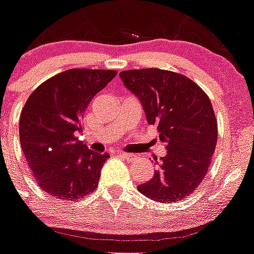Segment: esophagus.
<instances>
[{
	"mask_svg": "<svg viewBox=\"0 0 254 254\" xmlns=\"http://www.w3.org/2000/svg\"><path fill=\"white\" fill-rule=\"evenodd\" d=\"M118 155H120V157H123V158H124V160H127V161H130V160H132V158H134V153L119 152V153H118Z\"/></svg>",
	"mask_w": 254,
	"mask_h": 254,
	"instance_id": "34e87169",
	"label": "esophagus"
}]
</instances>
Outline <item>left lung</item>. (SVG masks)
<instances>
[{"label": "left lung", "instance_id": "left-lung-1", "mask_svg": "<svg viewBox=\"0 0 254 254\" xmlns=\"http://www.w3.org/2000/svg\"><path fill=\"white\" fill-rule=\"evenodd\" d=\"M137 97L148 124L167 145L152 179L137 186L150 199L171 203L187 198L205 177L217 141V123L205 92L190 78L160 68L119 73Z\"/></svg>", "mask_w": 254, "mask_h": 254}]
</instances>
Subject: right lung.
Listing matches in <instances>:
<instances>
[{
    "label": "right lung",
    "instance_id": "1",
    "mask_svg": "<svg viewBox=\"0 0 254 254\" xmlns=\"http://www.w3.org/2000/svg\"><path fill=\"white\" fill-rule=\"evenodd\" d=\"M117 75L112 70L71 68L40 84L19 119L23 153L40 188L61 200L91 194L109 158L76 137L81 117L99 91Z\"/></svg>",
    "mask_w": 254,
    "mask_h": 254
}]
</instances>
